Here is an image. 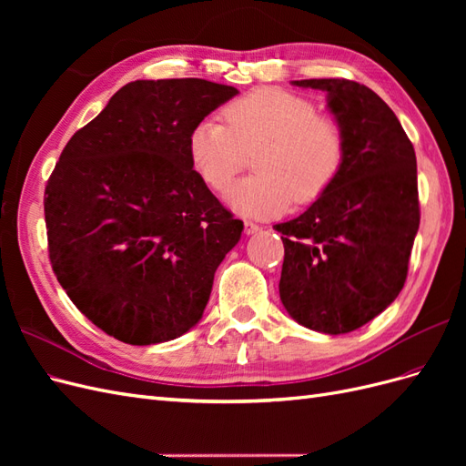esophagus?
Returning <instances> with one entry per match:
<instances>
[{
  "label": "esophagus",
  "instance_id": "1",
  "mask_svg": "<svg viewBox=\"0 0 466 466\" xmlns=\"http://www.w3.org/2000/svg\"><path fill=\"white\" fill-rule=\"evenodd\" d=\"M260 231V228L257 223H252V221H245V233L247 235H257Z\"/></svg>",
  "mask_w": 466,
  "mask_h": 466
}]
</instances>
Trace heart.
I'll return each instance as SVG.
<instances>
[{"label":"heart","mask_w":466,"mask_h":466,"mask_svg":"<svg viewBox=\"0 0 466 466\" xmlns=\"http://www.w3.org/2000/svg\"><path fill=\"white\" fill-rule=\"evenodd\" d=\"M223 120L204 118L188 134V157L206 185L221 192L241 171L248 151L255 175L228 190V202L245 216L272 218L317 202L340 175L346 137L334 118L317 115L305 96L258 89L223 108Z\"/></svg>","instance_id":"b5f03b06"}]
</instances>
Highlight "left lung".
I'll return each instance as SVG.
<instances>
[{
  "label": "left lung",
  "mask_w": 466,
  "mask_h": 466,
  "mask_svg": "<svg viewBox=\"0 0 466 466\" xmlns=\"http://www.w3.org/2000/svg\"><path fill=\"white\" fill-rule=\"evenodd\" d=\"M327 93L346 159L327 194L274 225L284 241L279 299L293 320L322 334L363 327L397 299L420 228L416 153L399 118L350 79H301Z\"/></svg>",
  "instance_id": "8db88e82"
}]
</instances>
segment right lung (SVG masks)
I'll use <instances>...</instances> for the list:
<instances>
[{"instance_id": "obj_1", "label": "right lung", "mask_w": 466, "mask_h": 466, "mask_svg": "<svg viewBox=\"0 0 466 466\" xmlns=\"http://www.w3.org/2000/svg\"><path fill=\"white\" fill-rule=\"evenodd\" d=\"M238 91L206 79H137L77 130L48 178L54 274L95 327L132 346L196 327L235 219L188 157V134Z\"/></svg>"}]
</instances>
